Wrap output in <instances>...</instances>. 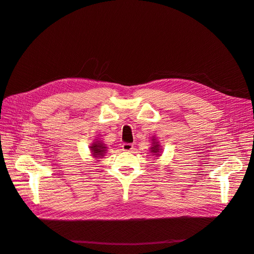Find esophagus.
<instances>
[{
  "label": "esophagus",
  "mask_w": 254,
  "mask_h": 254,
  "mask_svg": "<svg viewBox=\"0 0 254 254\" xmlns=\"http://www.w3.org/2000/svg\"><path fill=\"white\" fill-rule=\"evenodd\" d=\"M122 148H123V150H125V151H131L133 149V144L124 143L122 145Z\"/></svg>",
  "instance_id": "esophagus-1"
}]
</instances>
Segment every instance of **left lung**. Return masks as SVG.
I'll return each mask as SVG.
<instances>
[{
    "instance_id": "obj_1",
    "label": "left lung",
    "mask_w": 254,
    "mask_h": 254,
    "mask_svg": "<svg viewBox=\"0 0 254 254\" xmlns=\"http://www.w3.org/2000/svg\"><path fill=\"white\" fill-rule=\"evenodd\" d=\"M162 147L159 143V141L157 140V137L155 135L151 136V147H150V152L152 153V156L156 157H160V155H162Z\"/></svg>"
}]
</instances>
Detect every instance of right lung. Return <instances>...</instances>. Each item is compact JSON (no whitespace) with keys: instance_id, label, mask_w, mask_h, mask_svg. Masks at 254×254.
<instances>
[{"instance_id":"right-lung-1","label":"right lung","mask_w":254,"mask_h":254,"mask_svg":"<svg viewBox=\"0 0 254 254\" xmlns=\"http://www.w3.org/2000/svg\"><path fill=\"white\" fill-rule=\"evenodd\" d=\"M89 148L91 150V156L93 157L94 159H96L98 161V159L103 158L105 155L107 150H108V147H107V145L102 142V141H93V143L91 144V146H89Z\"/></svg>"}]
</instances>
